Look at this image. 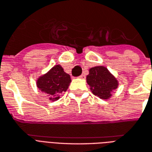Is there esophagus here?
<instances>
[{
    "label": "esophagus",
    "instance_id": "34e87169",
    "mask_svg": "<svg viewBox=\"0 0 152 152\" xmlns=\"http://www.w3.org/2000/svg\"><path fill=\"white\" fill-rule=\"evenodd\" d=\"M79 78L80 79H85V78H86V76H85V75H81V76H79Z\"/></svg>",
    "mask_w": 152,
    "mask_h": 152
}]
</instances>
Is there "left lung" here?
<instances>
[{"instance_id": "left-lung-1", "label": "left lung", "mask_w": 152, "mask_h": 152, "mask_svg": "<svg viewBox=\"0 0 152 152\" xmlns=\"http://www.w3.org/2000/svg\"><path fill=\"white\" fill-rule=\"evenodd\" d=\"M86 81L91 92L101 99L108 100L119 86L116 77L104 66H96L89 69Z\"/></svg>"}]
</instances>
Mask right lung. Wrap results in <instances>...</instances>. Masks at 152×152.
<instances>
[{
	"instance_id": "add662e5",
	"label": "right lung",
	"mask_w": 152,
	"mask_h": 152,
	"mask_svg": "<svg viewBox=\"0 0 152 152\" xmlns=\"http://www.w3.org/2000/svg\"><path fill=\"white\" fill-rule=\"evenodd\" d=\"M72 80L69 74L63 71L61 65H55L37 80V87L49 96V100L54 102L68 89Z\"/></svg>"
}]
</instances>
